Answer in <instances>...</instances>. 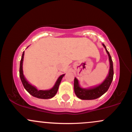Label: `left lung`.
I'll return each mask as SVG.
<instances>
[{
  "instance_id": "8db88e82",
  "label": "left lung",
  "mask_w": 132,
  "mask_h": 132,
  "mask_svg": "<svg viewBox=\"0 0 132 132\" xmlns=\"http://www.w3.org/2000/svg\"><path fill=\"white\" fill-rule=\"evenodd\" d=\"M103 47L105 48V50L108 55L109 62H110V69H109L108 73L104 80L100 84L95 86L87 87V88H84L80 86L79 80L76 77L74 79V92L75 94L79 97V99L82 100H93L97 99L101 97L102 95L107 92L110 87V85L112 82L113 79V61L111 57L110 56V53L106 49V47L104 44H102Z\"/></svg>"
}]
</instances>
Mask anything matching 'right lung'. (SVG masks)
Returning <instances> with one entry per match:
<instances>
[{"instance_id":"obj_1","label":"right lung","mask_w":132,"mask_h":132,"mask_svg":"<svg viewBox=\"0 0 132 132\" xmlns=\"http://www.w3.org/2000/svg\"><path fill=\"white\" fill-rule=\"evenodd\" d=\"M28 46L27 48H28ZM24 51L23 52L21 57V60L20 61V67H19V76L21 82H22V85L26 89L27 91L31 95L35 97H37L39 99H51L53 97H54L55 94H56L59 89V85L61 82L62 78L65 76V74L61 75L59 76L56 80V82L55 83L54 86L52 87L50 89H47V90H39L37 89V87L35 86H32L29 82L27 80L26 78L25 77L23 73V70H22V64H23V60H24Z\"/></svg>"}]
</instances>
